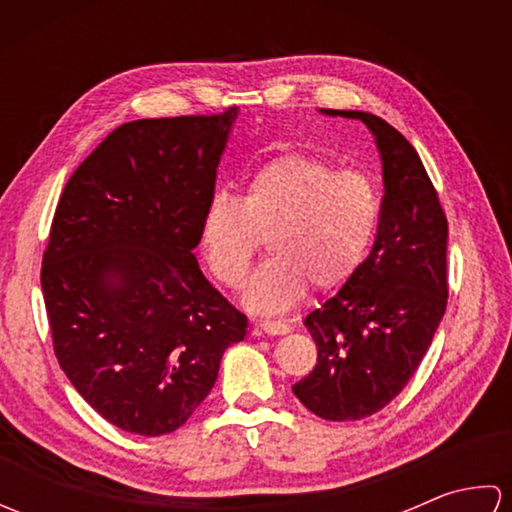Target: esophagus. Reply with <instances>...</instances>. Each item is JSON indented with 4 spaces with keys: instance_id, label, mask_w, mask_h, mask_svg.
<instances>
[{
    "instance_id": "esophagus-1",
    "label": "esophagus",
    "mask_w": 512,
    "mask_h": 512,
    "mask_svg": "<svg viewBox=\"0 0 512 512\" xmlns=\"http://www.w3.org/2000/svg\"><path fill=\"white\" fill-rule=\"evenodd\" d=\"M259 330L266 332L268 336H284L292 328H290L288 323H284V321H262V323H259Z\"/></svg>"
}]
</instances>
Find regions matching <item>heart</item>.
I'll return each mask as SVG.
<instances>
[{
    "label": "heart",
    "instance_id": "1",
    "mask_svg": "<svg viewBox=\"0 0 512 512\" xmlns=\"http://www.w3.org/2000/svg\"><path fill=\"white\" fill-rule=\"evenodd\" d=\"M378 213V191L363 173L286 154L250 176L242 200L213 195L202 213L200 248L211 273L237 288L268 239L273 257L255 270L244 303L259 314H281L306 297L310 281L336 288L361 268Z\"/></svg>",
    "mask_w": 512,
    "mask_h": 512
}]
</instances>
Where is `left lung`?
Instances as JSON below:
<instances>
[{
  "mask_svg": "<svg viewBox=\"0 0 512 512\" xmlns=\"http://www.w3.org/2000/svg\"><path fill=\"white\" fill-rule=\"evenodd\" d=\"M361 121L383 162L376 242L334 297L306 317L317 365L292 385L323 420H361L387 407L427 354L447 310V217L418 151L369 112L319 110Z\"/></svg>",
  "mask_w": 512,
  "mask_h": 512,
  "instance_id": "8db88e82",
  "label": "left lung"
}]
</instances>
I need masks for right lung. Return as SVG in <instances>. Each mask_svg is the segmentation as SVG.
Segmentation results:
<instances>
[{"label":"right lung","instance_id":"right-lung-1","mask_svg":"<svg viewBox=\"0 0 512 512\" xmlns=\"http://www.w3.org/2000/svg\"><path fill=\"white\" fill-rule=\"evenodd\" d=\"M143 118L107 136L72 173L43 253L54 354L114 427L165 436L213 389L246 317L202 275L193 248L237 121Z\"/></svg>","mask_w":512,"mask_h":512}]
</instances>
